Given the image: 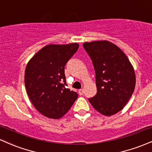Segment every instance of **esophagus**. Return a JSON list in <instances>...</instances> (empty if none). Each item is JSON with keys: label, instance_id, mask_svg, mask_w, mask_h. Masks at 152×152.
Wrapping results in <instances>:
<instances>
[{"label": "esophagus", "instance_id": "34e87169", "mask_svg": "<svg viewBox=\"0 0 152 152\" xmlns=\"http://www.w3.org/2000/svg\"><path fill=\"white\" fill-rule=\"evenodd\" d=\"M78 94H79V95H83V89H79V90H78Z\"/></svg>", "mask_w": 152, "mask_h": 152}]
</instances>
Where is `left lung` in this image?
I'll use <instances>...</instances> for the list:
<instances>
[{"instance_id":"obj_1","label":"left lung","mask_w":152,"mask_h":152,"mask_svg":"<svg viewBox=\"0 0 152 152\" xmlns=\"http://www.w3.org/2000/svg\"><path fill=\"white\" fill-rule=\"evenodd\" d=\"M83 46L96 74L97 93L88 101L99 113L112 116L124 109L133 94L136 85L133 66L117 46L108 41L85 42Z\"/></svg>"}]
</instances>
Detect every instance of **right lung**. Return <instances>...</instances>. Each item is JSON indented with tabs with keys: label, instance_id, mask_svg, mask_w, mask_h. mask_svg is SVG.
I'll return each instance as SVG.
<instances>
[{
	"label": "right lung",
	"instance_id": "right-lung-1",
	"mask_svg": "<svg viewBox=\"0 0 152 152\" xmlns=\"http://www.w3.org/2000/svg\"><path fill=\"white\" fill-rule=\"evenodd\" d=\"M78 43L47 45L30 59L25 71V86L34 107L43 116L58 119L65 115L78 94L67 88L64 68L77 51Z\"/></svg>",
	"mask_w": 152,
	"mask_h": 152
}]
</instances>
